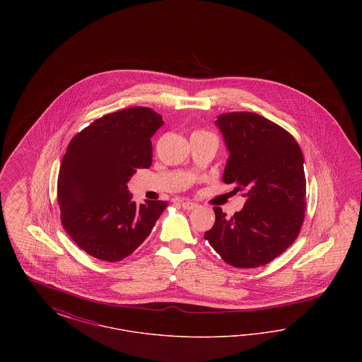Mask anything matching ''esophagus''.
<instances>
[{
    "mask_svg": "<svg viewBox=\"0 0 362 362\" xmlns=\"http://www.w3.org/2000/svg\"><path fill=\"white\" fill-rule=\"evenodd\" d=\"M182 207H183V209H186V210H194V209H197V207H198V204H195V202H189V201H185V202H182Z\"/></svg>",
    "mask_w": 362,
    "mask_h": 362,
    "instance_id": "esophagus-1",
    "label": "esophagus"
}]
</instances>
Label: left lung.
Wrapping results in <instances>:
<instances>
[{
    "label": "left lung",
    "instance_id": "8db88e82",
    "mask_svg": "<svg viewBox=\"0 0 362 362\" xmlns=\"http://www.w3.org/2000/svg\"><path fill=\"white\" fill-rule=\"evenodd\" d=\"M216 126L229 152L223 180L247 199L232 217L213 207L216 223L204 238L233 267L267 264L297 239L304 221L303 152L292 134L254 112L223 114Z\"/></svg>",
    "mask_w": 362,
    "mask_h": 362
}]
</instances>
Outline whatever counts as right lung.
I'll return each instance as SVG.
<instances>
[{
  "instance_id": "obj_1",
  "label": "right lung",
  "mask_w": 362,
  "mask_h": 362,
  "mask_svg": "<svg viewBox=\"0 0 362 362\" xmlns=\"http://www.w3.org/2000/svg\"><path fill=\"white\" fill-rule=\"evenodd\" d=\"M163 118L132 107L92 122L70 141L58 175L61 221L88 255L118 262L132 255L167 207L164 201H132L127 182L152 164L151 138Z\"/></svg>"
}]
</instances>
